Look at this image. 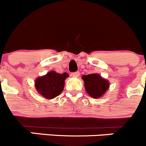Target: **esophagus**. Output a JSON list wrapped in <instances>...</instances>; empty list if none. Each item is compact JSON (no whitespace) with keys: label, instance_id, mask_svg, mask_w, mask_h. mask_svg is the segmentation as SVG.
Returning a JSON list of instances; mask_svg holds the SVG:
<instances>
[{"label":"esophagus","instance_id":"esophagus-1","mask_svg":"<svg viewBox=\"0 0 146 146\" xmlns=\"http://www.w3.org/2000/svg\"><path fill=\"white\" fill-rule=\"evenodd\" d=\"M72 75L73 76V77H78V76L80 75V72H73V73L72 74Z\"/></svg>","mask_w":146,"mask_h":146}]
</instances>
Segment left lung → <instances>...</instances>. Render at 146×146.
Returning <instances> with one entry per match:
<instances>
[{
  "instance_id": "1",
  "label": "left lung",
  "mask_w": 146,
  "mask_h": 146,
  "mask_svg": "<svg viewBox=\"0 0 146 146\" xmlns=\"http://www.w3.org/2000/svg\"><path fill=\"white\" fill-rule=\"evenodd\" d=\"M87 92L93 98H100L109 88V82L98 74L82 76Z\"/></svg>"
}]
</instances>
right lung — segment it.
<instances>
[{"mask_svg": "<svg viewBox=\"0 0 146 146\" xmlns=\"http://www.w3.org/2000/svg\"><path fill=\"white\" fill-rule=\"evenodd\" d=\"M67 77H69L67 73L59 74L53 71L50 72L46 75L38 77L36 80V89L46 99H53L63 91L64 80Z\"/></svg>", "mask_w": 146, "mask_h": 146, "instance_id": "obj_1", "label": "right lung"}]
</instances>
